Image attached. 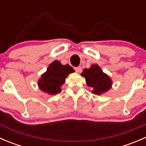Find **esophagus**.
Returning a JSON list of instances; mask_svg holds the SVG:
<instances>
[{
  "instance_id": "esophagus-1",
  "label": "esophagus",
  "mask_w": 146,
  "mask_h": 146,
  "mask_svg": "<svg viewBox=\"0 0 146 146\" xmlns=\"http://www.w3.org/2000/svg\"><path fill=\"white\" fill-rule=\"evenodd\" d=\"M75 70H76L77 73H80L82 71V68L80 66H78V67L75 68Z\"/></svg>"
}]
</instances>
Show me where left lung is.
<instances>
[{
    "mask_svg": "<svg viewBox=\"0 0 146 146\" xmlns=\"http://www.w3.org/2000/svg\"><path fill=\"white\" fill-rule=\"evenodd\" d=\"M81 76L85 78L86 84L92 88V93L101 95L111 88V79L102 71L98 64L92 65L90 68H85Z\"/></svg>",
    "mask_w": 146,
    "mask_h": 146,
    "instance_id": "left-lung-1",
    "label": "left lung"
}]
</instances>
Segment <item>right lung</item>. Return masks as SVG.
I'll use <instances>...</instances> for the list:
<instances>
[{
  "mask_svg": "<svg viewBox=\"0 0 146 146\" xmlns=\"http://www.w3.org/2000/svg\"><path fill=\"white\" fill-rule=\"evenodd\" d=\"M74 72V69L68 64L62 65L60 61H54L38 80L39 89L49 95H56L61 91V87L68 76Z\"/></svg>",
  "mask_w": 146,
  "mask_h": 146,
  "instance_id": "obj_1",
  "label": "right lung"
}]
</instances>
